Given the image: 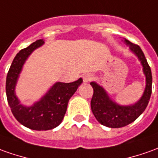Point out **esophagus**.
<instances>
[{
  "label": "esophagus",
  "mask_w": 158,
  "mask_h": 158,
  "mask_svg": "<svg viewBox=\"0 0 158 158\" xmlns=\"http://www.w3.org/2000/svg\"><path fill=\"white\" fill-rule=\"evenodd\" d=\"M94 79V77H93V74H85L83 76V80L85 83H88V82H90L91 80H93Z\"/></svg>",
  "instance_id": "34e87169"
}]
</instances>
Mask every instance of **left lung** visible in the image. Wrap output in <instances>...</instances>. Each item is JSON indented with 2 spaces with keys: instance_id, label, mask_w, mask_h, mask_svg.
I'll use <instances>...</instances> for the list:
<instances>
[{
  "instance_id": "left-lung-1",
  "label": "left lung",
  "mask_w": 158,
  "mask_h": 158,
  "mask_svg": "<svg viewBox=\"0 0 158 158\" xmlns=\"http://www.w3.org/2000/svg\"><path fill=\"white\" fill-rule=\"evenodd\" d=\"M124 42L129 46L130 50L138 57L145 75V88L142 97L138 102L130 106H121L113 101L104 87L96 82H91L93 88V95L91 100V108L96 119L103 125L110 128H120L128 125L138 118L148 106L151 95L152 75L150 65L139 46L124 39Z\"/></svg>"
}]
</instances>
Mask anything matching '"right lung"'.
Returning <instances> with one entry per match:
<instances>
[{"label":"right lung","instance_id":"right-lung-1","mask_svg":"<svg viewBox=\"0 0 158 158\" xmlns=\"http://www.w3.org/2000/svg\"><path fill=\"white\" fill-rule=\"evenodd\" d=\"M44 43L43 40H38L29 47L20 50L12 62L6 80L7 102L13 115L22 125L35 131L52 130L60 124L69 99L83 82L81 78L72 83L56 82L33 106H26L20 104L15 94V86L23 65L30 54Z\"/></svg>","mask_w":158,"mask_h":158}]
</instances>
